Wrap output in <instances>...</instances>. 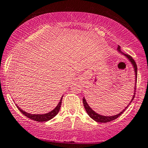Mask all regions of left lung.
Here are the masks:
<instances>
[{"instance_id":"left-lung-1","label":"left lung","mask_w":148,"mask_h":148,"mask_svg":"<svg viewBox=\"0 0 148 148\" xmlns=\"http://www.w3.org/2000/svg\"><path fill=\"white\" fill-rule=\"evenodd\" d=\"M118 51L120 52V53L123 54V55H124L125 56V57L127 58L128 59V60L131 62V63L132 64V66H133L134 67V72H135V87H134V95H133V97H132V100H131L130 103H128V105L125 107V108L124 109L123 111H121V112L118 113V114H115V115H112V116H103V115H101V114H98L97 112H96L95 111H93L92 109H91V107H90V106L88 105V103H87L86 100H85V97L83 98V99H82V102H83V104H84V107H85V110H86L87 113H88V115L93 120H94L95 121H96V122L98 123H108V122H110V121H114V120H115L116 118H118L119 116H121V114L123 113V112L125 111V110H126L127 108H128V105L130 104L131 103H132V101L134 100V98L135 96V90H136V77H137V66H136V63H135L134 60L133 58H132V57H131L130 55H126V54H124L122 52H121V47L118 46Z\"/></svg>"}]
</instances>
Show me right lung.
I'll return each mask as SVG.
<instances>
[{"mask_svg": "<svg viewBox=\"0 0 148 148\" xmlns=\"http://www.w3.org/2000/svg\"><path fill=\"white\" fill-rule=\"evenodd\" d=\"M62 99H63V96H62L61 99L60 100V102L58 103V104L57 105V107H55L53 110H52L49 112L46 113V114H30V113H27L26 112L23 111V110L20 108V107L16 106L18 108V110H20L25 116H26L27 118H30L31 120H34L35 121H38V122H47V121H49L52 118H53L56 114L58 113L59 110H60V107H61V103H62Z\"/></svg>", "mask_w": 148, "mask_h": 148, "instance_id": "obj_1", "label": "right lung"}]
</instances>
